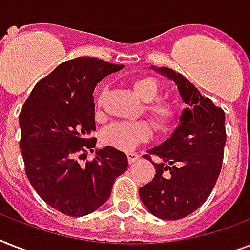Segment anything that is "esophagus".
<instances>
[{"label": "esophagus", "instance_id": "esophagus-1", "mask_svg": "<svg viewBox=\"0 0 250 250\" xmlns=\"http://www.w3.org/2000/svg\"><path fill=\"white\" fill-rule=\"evenodd\" d=\"M127 158H128L129 164H133L135 161H137L140 158V156H139L137 153H128V154H127Z\"/></svg>", "mask_w": 250, "mask_h": 250}]
</instances>
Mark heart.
Here are the masks:
<instances>
[{"mask_svg":"<svg viewBox=\"0 0 250 250\" xmlns=\"http://www.w3.org/2000/svg\"><path fill=\"white\" fill-rule=\"evenodd\" d=\"M133 90L145 104V115L152 122L158 132H167L175 125L179 118V106L172 100L157 98L161 92L160 83L153 78H140L135 80ZM105 92L98 96V106L102 105ZM152 137L150 125L144 121L118 122L107 125L102 132L104 143L122 152H132L141 143Z\"/></svg>","mask_w":250,"mask_h":250,"instance_id":"obj_1","label":"heart"}]
</instances>
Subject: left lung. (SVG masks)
<instances>
[{
    "label": "left lung",
    "mask_w": 250,
    "mask_h": 250,
    "mask_svg": "<svg viewBox=\"0 0 250 250\" xmlns=\"http://www.w3.org/2000/svg\"><path fill=\"white\" fill-rule=\"evenodd\" d=\"M178 85L188 107L168 139L149 149L145 158L154 165L152 182L139 189L145 208L157 218L176 221L200 208L208 200L221 174L226 144L225 111L182 74L168 67H153ZM161 158L154 164L150 158Z\"/></svg>",
    "instance_id": "left-lung-1"
}]
</instances>
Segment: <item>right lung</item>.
<instances>
[{"instance_id":"obj_1","label":"right lung","mask_w":250,"mask_h":250,"mask_svg":"<svg viewBox=\"0 0 250 250\" xmlns=\"http://www.w3.org/2000/svg\"><path fill=\"white\" fill-rule=\"evenodd\" d=\"M125 67L93 57L66 61L35 85L19 115L25 174L49 206L70 217L93 213L111 194L128 167L125 153L105 146L93 152V90L105 76Z\"/></svg>"}]
</instances>
